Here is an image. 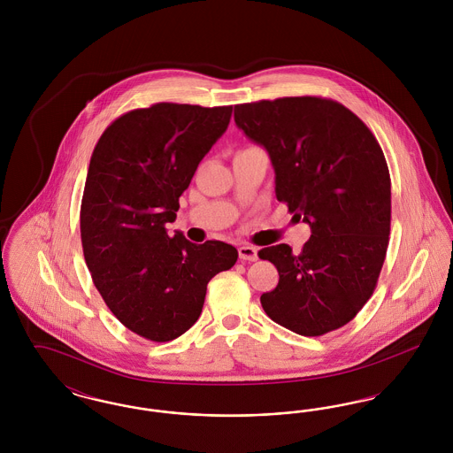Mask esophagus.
Listing matches in <instances>:
<instances>
[{
    "label": "esophagus",
    "instance_id": "34e87169",
    "mask_svg": "<svg viewBox=\"0 0 453 453\" xmlns=\"http://www.w3.org/2000/svg\"><path fill=\"white\" fill-rule=\"evenodd\" d=\"M239 251V258L244 259V261H255L258 258V250L255 246H250V244H241L237 248Z\"/></svg>",
    "mask_w": 453,
    "mask_h": 453
}]
</instances>
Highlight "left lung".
<instances>
[{
  "label": "left lung",
  "mask_w": 453,
  "mask_h": 453,
  "mask_svg": "<svg viewBox=\"0 0 453 453\" xmlns=\"http://www.w3.org/2000/svg\"><path fill=\"white\" fill-rule=\"evenodd\" d=\"M234 122L263 146L275 195L311 227L299 253L263 248L279 285L261 296L268 318L302 336L349 323L375 290L390 233V176L365 124L338 102L288 96L234 107Z\"/></svg>",
  "instance_id": "obj_1"
}]
</instances>
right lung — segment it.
Here are the masks:
<instances>
[{
    "instance_id": "right-lung-1",
    "label": "right lung",
    "mask_w": 453,
    "mask_h": 453,
    "mask_svg": "<svg viewBox=\"0 0 453 453\" xmlns=\"http://www.w3.org/2000/svg\"><path fill=\"white\" fill-rule=\"evenodd\" d=\"M231 113V105L137 108L111 122L91 154L80 216L85 261L113 316L146 340L188 331L207 283L236 263L227 242L195 244L165 227Z\"/></svg>"
}]
</instances>
